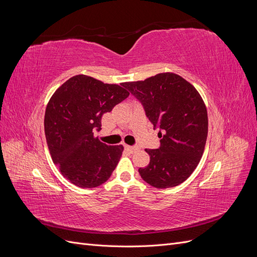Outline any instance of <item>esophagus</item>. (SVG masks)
I'll use <instances>...</instances> for the list:
<instances>
[{"label":"esophagus","mask_w":257,"mask_h":257,"mask_svg":"<svg viewBox=\"0 0 257 257\" xmlns=\"http://www.w3.org/2000/svg\"><path fill=\"white\" fill-rule=\"evenodd\" d=\"M125 149L131 151V152H134V151L138 150V147L137 146H127V145H125Z\"/></svg>","instance_id":"esophagus-1"}]
</instances>
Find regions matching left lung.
<instances>
[{
    "mask_svg": "<svg viewBox=\"0 0 257 257\" xmlns=\"http://www.w3.org/2000/svg\"><path fill=\"white\" fill-rule=\"evenodd\" d=\"M144 106L146 115L163 132L159 149H146L149 165L139 168L144 180L158 189L185 181L203 157L208 135V114L193 85L174 73H161L144 81L124 82Z\"/></svg>",
    "mask_w": 257,
    "mask_h": 257,
    "instance_id": "left-lung-1",
    "label": "left lung"
}]
</instances>
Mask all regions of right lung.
Wrapping results in <instances>:
<instances>
[{
	"mask_svg": "<svg viewBox=\"0 0 257 257\" xmlns=\"http://www.w3.org/2000/svg\"><path fill=\"white\" fill-rule=\"evenodd\" d=\"M130 95L124 83L109 84L76 75L53 93L45 112V135L51 158L67 180L91 189L110 178L123 146H108L94 137L102 115Z\"/></svg>",
	"mask_w": 257,
	"mask_h": 257,
	"instance_id": "add662e5",
	"label": "right lung"
}]
</instances>
